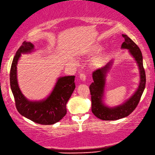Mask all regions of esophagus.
Returning a JSON list of instances; mask_svg holds the SVG:
<instances>
[{
    "mask_svg": "<svg viewBox=\"0 0 155 155\" xmlns=\"http://www.w3.org/2000/svg\"><path fill=\"white\" fill-rule=\"evenodd\" d=\"M80 78L81 80L85 81V80H86V75H85V74H83V73H81V74H80Z\"/></svg>",
    "mask_w": 155,
    "mask_h": 155,
    "instance_id": "1",
    "label": "esophagus"
}]
</instances>
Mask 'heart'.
<instances>
[{"label": "heart", "instance_id": "1", "mask_svg": "<svg viewBox=\"0 0 155 155\" xmlns=\"http://www.w3.org/2000/svg\"><path fill=\"white\" fill-rule=\"evenodd\" d=\"M93 50H94V52H98V51H100V47H94Z\"/></svg>", "mask_w": 155, "mask_h": 155}]
</instances>
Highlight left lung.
<instances>
[{
    "label": "left lung",
    "instance_id": "8db88e82",
    "mask_svg": "<svg viewBox=\"0 0 155 155\" xmlns=\"http://www.w3.org/2000/svg\"><path fill=\"white\" fill-rule=\"evenodd\" d=\"M124 42L122 44V49H128L130 54L133 56L139 68L140 81L139 86L136 92L128 100L122 105L109 108L104 105L102 98L105 86L106 74L112 65L113 60L109 61L105 66L97 69L92 74L94 81L90 86V91L91 99V111L97 118L103 120H116L126 117L134 111L140 102V97L145 88L146 74L143 67V55L139 47L130 38L126 35H122Z\"/></svg>",
    "mask_w": 155,
    "mask_h": 155
}]
</instances>
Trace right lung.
Segmentation results:
<instances>
[{"instance_id": "1", "label": "right lung", "mask_w": 155, "mask_h": 155, "mask_svg": "<svg viewBox=\"0 0 155 155\" xmlns=\"http://www.w3.org/2000/svg\"><path fill=\"white\" fill-rule=\"evenodd\" d=\"M34 45L24 41L14 57L10 71V84L18 112L25 118L37 124L50 125L59 122L64 117L67 110L66 104L75 90V76L59 78L53 90L45 100L39 102L28 100L21 91L17 78V65L21 53H30Z\"/></svg>"}]
</instances>
